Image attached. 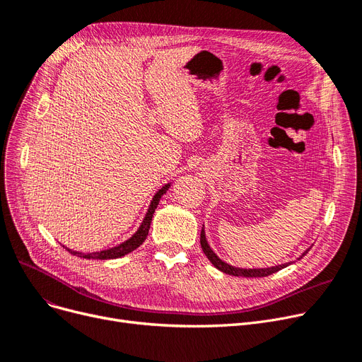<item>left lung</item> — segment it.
<instances>
[{"label":"left lung","mask_w":362,"mask_h":362,"mask_svg":"<svg viewBox=\"0 0 362 362\" xmlns=\"http://www.w3.org/2000/svg\"><path fill=\"white\" fill-rule=\"evenodd\" d=\"M199 241H201V248H202V251H204V255H206L207 259L213 263L214 268H217L218 271H222L223 274H228V275L245 276V278L268 276V275H272V274H275V272H278V271H281V269L287 268V266L290 264V263H284V264H278V266H272V268H263V269H243V268H235V266H230V264L225 263L223 260H220V259L214 255V251L210 248V245H209V243H207V240H206V232H204V228H202V230H201V238H199ZM308 251H309V250H306L305 253H303L300 257H298V259H302V257L308 253Z\"/></svg>","instance_id":"1"}]
</instances>
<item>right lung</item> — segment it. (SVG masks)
<instances>
[{
	"mask_svg": "<svg viewBox=\"0 0 362 362\" xmlns=\"http://www.w3.org/2000/svg\"><path fill=\"white\" fill-rule=\"evenodd\" d=\"M168 187H170V183L165 185V186H163L161 189L155 194V197H153L152 201H151V206H149V209H148V213H146V216H145V218H144L142 225H140V228L137 229V232L133 235L132 238H129L127 241H124L122 244H119V245H117V247H112V248H109V250L96 251V253H87V255L78 253V251H72V250H69V248H66V250L69 251V253L76 255L78 257H84V259H99V260L118 259V257H122V256H125V255L132 253L133 250H136L137 247L142 245L144 241L146 240L149 228H151V222H152V216H153V213H155V209L158 207V202H160L161 197L168 191Z\"/></svg>",
	"mask_w": 362,
	"mask_h": 362,
	"instance_id": "obj_1",
	"label": "right lung"
}]
</instances>
